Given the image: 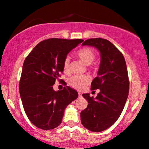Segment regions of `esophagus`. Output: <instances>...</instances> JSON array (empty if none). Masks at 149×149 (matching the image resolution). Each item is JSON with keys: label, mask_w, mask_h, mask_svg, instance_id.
<instances>
[{"label": "esophagus", "mask_w": 149, "mask_h": 149, "mask_svg": "<svg viewBox=\"0 0 149 149\" xmlns=\"http://www.w3.org/2000/svg\"><path fill=\"white\" fill-rule=\"evenodd\" d=\"M78 96L79 97H82V94L80 92H78Z\"/></svg>", "instance_id": "obj_1"}]
</instances>
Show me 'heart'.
I'll return each mask as SVG.
<instances>
[{
	"mask_svg": "<svg viewBox=\"0 0 149 149\" xmlns=\"http://www.w3.org/2000/svg\"><path fill=\"white\" fill-rule=\"evenodd\" d=\"M76 55L80 60H82L87 65H89L94 61L95 58V53L93 50L89 48H83L78 51ZM64 71L65 72L69 71L70 59L66 57L63 63ZM91 81V78L89 75H75L69 79V84L71 87L76 89H84Z\"/></svg>",
	"mask_w": 149,
	"mask_h": 149,
	"instance_id": "b5f03b06",
	"label": "heart"
}]
</instances>
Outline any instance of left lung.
<instances>
[{"label": "left lung", "mask_w": 149, "mask_h": 149, "mask_svg": "<svg viewBox=\"0 0 149 149\" xmlns=\"http://www.w3.org/2000/svg\"><path fill=\"white\" fill-rule=\"evenodd\" d=\"M97 48L101 55L98 76L92 80L91 90L100 89L96 98L83 94L88 101L87 108L80 112L83 126L92 132H101L112 126L119 119L129 92L127 67L122 53L110 41L89 39L82 44Z\"/></svg>", "instance_id": "obj_1"}]
</instances>
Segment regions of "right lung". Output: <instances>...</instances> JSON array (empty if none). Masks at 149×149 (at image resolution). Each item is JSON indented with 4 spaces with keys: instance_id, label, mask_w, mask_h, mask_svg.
I'll return each instance as SVG.
<instances>
[{
    "instance_id": "right-lung-1",
    "label": "right lung",
    "mask_w": 149,
    "mask_h": 149,
    "mask_svg": "<svg viewBox=\"0 0 149 149\" xmlns=\"http://www.w3.org/2000/svg\"><path fill=\"white\" fill-rule=\"evenodd\" d=\"M82 42L56 38L44 40L23 62L19 93L27 116L37 128L51 130L60 126L65 108L78 98V92L69 86L61 91H55L53 86L63 72L68 53Z\"/></svg>"
}]
</instances>
